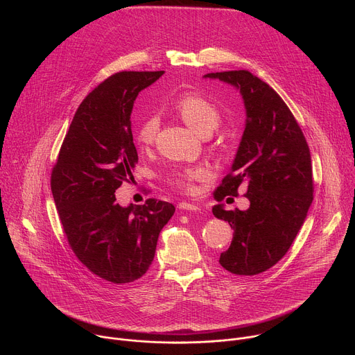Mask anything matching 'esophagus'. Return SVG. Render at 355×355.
Segmentation results:
<instances>
[{"mask_svg": "<svg viewBox=\"0 0 355 355\" xmlns=\"http://www.w3.org/2000/svg\"><path fill=\"white\" fill-rule=\"evenodd\" d=\"M178 209L181 211H188V212H199L200 208L193 205V204H189V202H180L178 204Z\"/></svg>", "mask_w": 355, "mask_h": 355, "instance_id": "1", "label": "esophagus"}]
</instances>
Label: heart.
Here are the masks:
<instances>
[{
	"label": "heart",
	"mask_w": 355,
	"mask_h": 355,
	"mask_svg": "<svg viewBox=\"0 0 355 355\" xmlns=\"http://www.w3.org/2000/svg\"><path fill=\"white\" fill-rule=\"evenodd\" d=\"M174 110L180 114L184 122L198 135L205 132H212L220 119V112L218 107L199 92H184L174 101ZM159 129V119L156 115L144 116L136 130L135 140L140 147H147L153 143ZM209 171L202 166L187 167L178 170L173 175V182L182 191L191 192L193 184L199 181H205L209 178Z\"/></svg>",
	"instance_id": "obj_1"
}]
</instances>
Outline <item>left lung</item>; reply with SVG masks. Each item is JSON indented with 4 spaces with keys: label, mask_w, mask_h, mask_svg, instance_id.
I'll list each match as a JSON object with an SVG mask.
<instances>
[{
    "label": "left lung",
    "mask_w": 355,
    "mask_h": 355,
    "mask_svg": "<svg viewBox=\"0 0 355 355\" xmlns=\"http://www.w3.org/2000/svg\"><path fill=\"white\" fill-rule=\"evenodd\" d=\"M240 89L247 112L245 129L230 173L214 192L222 202L247 188V211L212 208L233 229L220 266L236 275H256L275 266L289 250L313 200L308 141L284 99L247 70L209 73ZM233 199V198H227Z\"/></svg>",
    "instance_id": "8db88e82"
}]
</instances>
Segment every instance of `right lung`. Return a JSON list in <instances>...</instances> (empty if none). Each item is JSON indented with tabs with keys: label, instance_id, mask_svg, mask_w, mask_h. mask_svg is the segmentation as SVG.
Wrapping results in <instances>:
<instances>
[{
	"label": "right lung",
	"instance_id": "1",
	"mask_svg": "<svg viewBox=\"0 0 355 355\" xmlns=\"http://www.w3.org/2000/svg\"><path fill=\"white\" fill-rule=\"evenodd\" d=\"M164 71H121L80 104L52 170L50 187L69 245L95 275L128 284L146 274L175 208L146 199L122 208L115 191L137 164L130 115L137 94Z\"/></svg>",
	"mask_w": 355,
	"mask_h": 355
}]
</instances>
